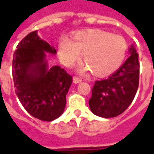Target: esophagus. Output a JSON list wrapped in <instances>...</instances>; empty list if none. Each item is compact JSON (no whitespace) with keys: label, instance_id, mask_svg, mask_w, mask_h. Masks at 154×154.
<instances>
[{"label":"esophagus","instance_id":"esophagus-1","mask_svg":"<svg viewBox=\"0 0 154 154\" xmlns=\"http://www.w3.org/2000/svg\"><path fill=\"white\" fill-rule=\"evenodd\" d=\"M82 81V78H80V77H73V82H74V83H79V82H81Z\"/></svg>","mask_w":154,"mask_h":154}]
</instances>
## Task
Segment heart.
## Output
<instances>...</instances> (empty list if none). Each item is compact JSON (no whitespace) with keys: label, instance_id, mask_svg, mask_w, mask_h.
I'll return each instance as SVG.
<instances>
[{"label":"heart","instance_id":"heart-1","mask_svg":"<svg viewBox=\"0 0 154 154\" xmlns=\"http://www.w3.org/2000/svg\"><path fill=\"white\" fill-rule=\"evenodd\" d=\"M127 43L120 35L100 29L77 32L72 39L63 36L58 43L59 57L66 66L80 59L82 53L86 61L78 67L80 72L92 71L96 76L104 77L117 70L125 60Z\"/></svg>","mask_w":154,"mask_h":154}]
</instances>
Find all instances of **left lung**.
<instances>
[{"mask_svg": "<svg viewBox=\"0 0 154 154\" xmlns=\"http://www.w3.org/2000/svg\"><path fill=\"white\" fill-rule=\"evenodd\" d=\"M129 56L118 70L106 79L96 81L89 100L91 112L103 118L122 114L132 103L139 87V54L133 45Z\"/></svg>", "mask_w": 154, "mask_h": 154, "instance_id": "obj_1", "label": "left lung"}]
</instances>
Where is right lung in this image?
<instances>
[{
  "label": "right lung",
  "instance_id": "add662e5",
  "mask_svg": "<svg viewBox=\"0 0 154 154\" xmlns=\"http://www.w3.org/2000/svg\"><path fill=\"white\" fill-rule=\"evenodd\" d=\"M16 48L12 74L20 103L35 118L44 121L57 119L63 113L72 77L59 66L48 68L45 53L57 52L37 31L26 35Z\"/></svg>",
  "mask_w": 154,
  "mask_h": 154
}]
</instances>
